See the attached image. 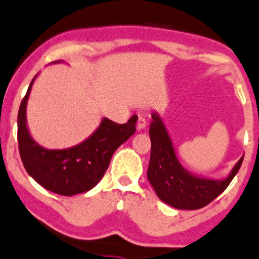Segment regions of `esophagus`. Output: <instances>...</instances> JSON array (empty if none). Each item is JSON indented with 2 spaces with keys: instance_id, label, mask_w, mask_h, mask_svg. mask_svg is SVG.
<instances>
[{
  "instance_id": "esophagus-1",
  "label": "esophagus",
  "mask_w": 259,
  "mask_h": 259,
  "mask_svg": "<svg viewBox=\"0 0 259 259\" xmlns=\"http://www.w3.org/2000/svg\"><path fill=\"white\" fill-rule=\"evenodd\" d=\"M146 127V120L144 116L138 117V122H137V131H143Z\"/></svg>"
}]
</instances>
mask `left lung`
Masks as SVG:
<instances>
[{
  "mask_svg": "<svg viewBox=\"0 0 259 259\" xmlns=\"http://www.w3.org/2000/svg\"><path fill=\"white\" fill-rule=\"evenodd\" d=\"M149 135L151 156L148 180L162 202L180 210H196L219 197L241 167L244 156L223 179H210L188 171L179 161L173 142L158 113L151 114Z\"/></svg>",
  "mask_w": 259,
  "mask_h": 259,
  "instance_id": "obj_1",
  "label": "left lung"
}]
</instances>
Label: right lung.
<instances>
[{
  "label": "right lung",
  "mask_w": 259,
  "mask_h": 259,
  "mask_svg": "<svg viewBox=\"0 0 259 259\" xmlns=\"http://www.w3.org/2000/svg\"><path fill=\"white\" fill-rule=\"evenodd\" d=\"M37 75L32 79L18 114V143L24 167L50 192L61 196L88 192L103 178L115 150L135 135L138 116L133 115L123 124L103 117L95 132L79 144L66 149L44 148L32 138L26 119L28 97Z\"/></svg>",
  "instance_id": "add662e5"
}]
</instances>
